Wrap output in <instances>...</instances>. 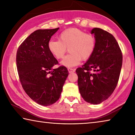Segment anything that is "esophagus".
<instances>
[{"label": "esophagus", "mask_w": 135, "mask_h": 135, "mask_svg": "<svg viewBox=\"0 0 135 135\" xmlns=\"http://www.w3.org/2000/svg\"><path fill=\"white\" fill-rule=\"evenodd\" d=\"M68 72H69L70 73H73L75 72V70L74 69H73V68H68Z\"/></svg>", "instance_id": "1"}]
</instances>
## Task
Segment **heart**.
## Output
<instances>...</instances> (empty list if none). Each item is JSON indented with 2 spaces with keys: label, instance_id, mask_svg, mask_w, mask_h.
I'll use <instances>...</instances> for the list:
<instances>
[{
  "label": "heart",
  "instance_id": "heart-1",
  "mask_svg": "<svg viewBox=\"0 0 135 135\" xmlns=\"http://www.w3.org/2000/svg\"><path fill=\"white\" fill-rule=\"evenodd\" d=\"M95 45V38L92 34L84 33L77 28H70L59 34L58 40H50L47 48L57 59L63 58L68 48L70 54L62 61L61 64L71 67L79 64L81 60L89 59L94 52Z\"/></svg>",
  "mask_w": 135,
  "mask_h": 135
}]
</instances>
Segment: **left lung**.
I'll use <instances>...</instances> for the list:
<instances>
[{"label":"left lung","mask_w":135,"mask_h":135,"mask_svg":"<svg viewBox=\"0 0 135 135\" xmlns=\"http://www.w3.org/2000/svg\"><path fill=\"white\" fill-rule=\"evenodd\" d=\"M91 34H94L96 40L94 52L76 72L82 98L90 104H99L110 97L117 85L123 55L111 33L94 28Z\"/></svg>","instance_id":"8db88e82"}]
</instances>
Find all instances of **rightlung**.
Returning <instances> with one entry per match:
<instances>
[{
  "mask_svg": "<svg viewBox=\"0 0 135 135\" xmlns=\"http://www.w3.org/2000/svg\"><path fill=\"white\" fill-rule=\"evenodd\" d=\"M58 29L34 31L18 47L16 56L22 88L31 99L44 106L59 99L68 75L64 66L52 69L58 62L47 48L49 41Z\"/></svg>",
  "mask_w": 135,
  "mask_h": 135,
  "instance_id": "right-lung-1",
  "label": "right lung"
}]
</instances>
